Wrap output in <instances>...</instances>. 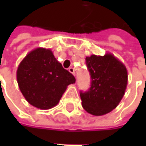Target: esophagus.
<instances>
[{
	"label": "esophagus",
	"instance_id": "obj_1",
	"mask_svg": "<svg viewBox=\"0 0 146 146\" xmlns=\"http://www.w3.org/2000/svg\"><path fill=\"white\" fill-rule=\"evenodd\" d=\"M68 70L70 71L71 74H73L74 76H76V72H75V69H74L73 67H70V68H69V70Z\"/></svg>",
	"mask_w": 146,
	"mask_h": 146
}]
</instances>
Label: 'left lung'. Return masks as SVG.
<instances>
[{
    "label": "left lung",
    "instance_id": "left-lung-1",
    "mask_svg": "<svg viewBox=\"0 0 146 146\" xmlns=\"http://www.w3.org/2000/svg\"><path fill=\"white\" fill-rule=\"evenodd\" d=\"M85 60L91 84L88 91L80 92L82 106L91 115H106L116 108L124 95L127 84L126 67L110 53L92 55Z\"/></svg>",
    "mask_w": 146,
    "mask_h": 146
}]
</instances>
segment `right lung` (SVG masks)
I'll return each mask as SVG.
<instances>
[{"mask_svg":"<svg viewBox=\"0 0 146 146\" xmlns=\"http://www.w3.org/2000/svg\"><path fill=\"white\" fill-rule=\"evenodd\" d=\"M17 80L21 93L31 106L48 110L58 103L76 78L62 67L50 49L37 48L20 62Z\"/></svg>","mask_w":146,"mask_h":146,"instance_id":"add662e5","label":"right lung"}]
</instances>
